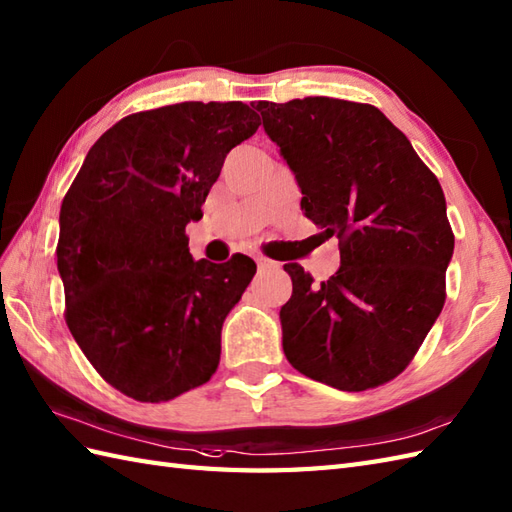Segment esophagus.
I'll list each match as a JSON object with an SVG mask.
<instances>
[{
	"instance_id": "esophagus-1",
	"label": "esophagus",
	"mask_w": 512,
	"mask_h": 512,
	"mask_svg": "<svg viewBox=\"0 0 512 512\" xmlns=\"http://www.w3.org/2000/svg\"><path fill=\"white\" fill-rule=\"evenodd\" d=\"M256 265H258V269H276L278 267L273 260H269L265 256H256Z\"/></svg>"
}]
</instances>
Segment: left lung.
Segmentation results:
<instances>
[{
    "instance_id": "8db88e82",
    "label": "left lung",
    "mask_w": 512,
    "mask_h": 512,
    "mask_svg": "<svg viewBox=\"0 0 512 512\" xmlns=\"http://www.w3.org/2000/svg\"><path fill=\"white\" fill-rule=\"evenodd\" d=\"M254 108L293 171L304 215L341 249L339 271L321 284L284 265L293 280L280 308L286 358L339 391L393 380L445 304L454 234L439 180L371 104L304 97Z\"/></svg>"
}]
</instances>
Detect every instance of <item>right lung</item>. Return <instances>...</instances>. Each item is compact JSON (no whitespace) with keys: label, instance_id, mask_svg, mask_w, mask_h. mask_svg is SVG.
I'll return each mask as SVG.
<instances>
[{"label":"right lung","instance_id":"right-lung-1","mask_svg":"<svg viewBox=\"0 0 512 512\" xmlns=\"http://www.w3.org/2000/svg\"><path fill=\"white\" fill-rule=\"evenodd\" d=\"M260 126L243 102H182L99 136L60 206L65 319L108 384L167 402L217 371L221 328L256 273L243 254L193 260L186 223L232 147Z\"/></svg>","mask_w":512,"mask_h":512}]
</instances>
